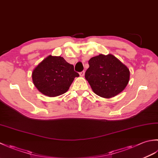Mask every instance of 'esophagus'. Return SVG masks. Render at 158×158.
<instances>
[{"label":"esophagus","mask_w":158,"mask_h":158,"mask_svg":"<svg viewBox=\"0 0 158 158\" xmlns=\"http://www.w3.org/2000/svg\"><path fill=\"white\" fill-rule=\"evenodd\" d=\"M79 75H80V76H81V77H83V76H84V75H85V71L81 72V73H79Z\"/></svg>","instance_id":"esophagus-1"}]
</instances>
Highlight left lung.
I'll return each mask as SVG.
<instances>
[{
  "label": "left lung",
  "instance_id": "obj_1",
  "mask_svg": "<svg viewBox=\"0 0 158 158\" xmlns=\"http://www.w3.org/2000/svg\"><path fill=\"white\" fill-rule=\"evenodd\" d=\"M85 78L96 94L110 98L126 88L130 80L128 68L112 54L90 58Z\"/></svg>",
  "mask_w": 158,
  "mask_h": 158
}]
</instances>
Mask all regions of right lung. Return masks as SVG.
<instances>
[{
  "instance_id": "obj_1",
  "label": "right lung",
  "mask_w": 158,
  "mask_h": 158,
  "mask_svg": "<svg viewBox=\"0 0 158 158\" xmlns=\"http://www.w3.org/2000/svg\"><path fill=\"white\" fill-rule=\"evenodd\" d=\"M79 75L73 64L61 56H49L33 70L32 82L39 91L47 96L56 97L68 91Z\"/></svg>"
}]
</instances>
